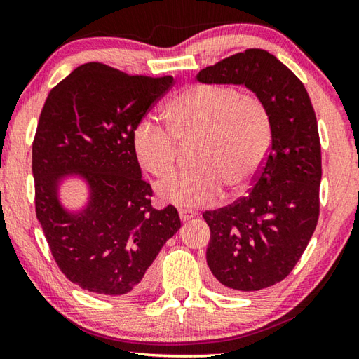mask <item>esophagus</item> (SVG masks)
I'll return each mask as SVG.
<instances>
[{
  "label": "esophagus",
  "mask_w": 359,
  "mask_h": 359,
  "mask_svg": "<svg viewBox=\"0 0 359 359\" xmlns=\"http://www.w3.org/2000/svg\"><path fill=\"white\" fill-rule=\"evenodd\" d=\"M179 215H180L182 222H188V220H191V218L196 217V212L190 210V209H182V210H179Z\"/></svg>",
  "instance_id": "obj_1"
}]
</instances>
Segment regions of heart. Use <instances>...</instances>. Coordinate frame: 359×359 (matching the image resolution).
Returning <instances> with one entry per match:
<instances>
[{
  "instance_id": "b5f03b06",
  "label": "heart",
  "mask_w": 359,
  "mask_h": 359,
  "mask_svg": "<svg viewBox=\"0 0 359 359\" xmlns=\"http://www.w3.org/2000/svg\"><path fill=\"white\" fill-rule=\"evenodd\" d=\"M168 128L139 121L133 149L145 171L165 177L177 160V141L196 139L191 171L174 174L156 185L163 201L179 208H201L228 191L250 185L263 168L272 142V121L263 101L238 88L196 83L166 106Z\"/></svg>"
}]
</instances>
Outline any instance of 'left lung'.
Segmentation results:
<instances>
[{
    "label": "left lung",
    "mask_w": 359,
    "mask_h": 359,
    "mask_svg": "<svg viewBox=\"0 0 359 359\" xmlns=\"http://www.w3.org/2000/svg\"><path fill=\"white\" fill-rule=\"evenodd\" d=\"M198 82L244 85L272 121L266 163L247 196L204 212L209 269L223 291H258L282 282L299 261L320 214L321 149L302 82L269 52L248 48L198 72Z\"/></svg>",
    "instance_id": "obj_1"
}]
</instances>
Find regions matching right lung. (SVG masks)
<instances>
[{"mask_svg":"<svg viewBox=\"0 0 359 359\" xmlns=\"http://www.w3.org/2000/svg\"><path fill=\"white\" fill-rule=\"evenodd\" d=\"M172 77L130 76L101 63L76 68L48 93L33 142L36 217L63 274L82 290L137 294L168 239L177 209L151 208L133 133L172 87ZM82 183V206L62 188Z\"/></svg>","mask_w":359,"mask_h":359,"instance_id":"right-lung-1","label":"right lung"}]
</instances>
